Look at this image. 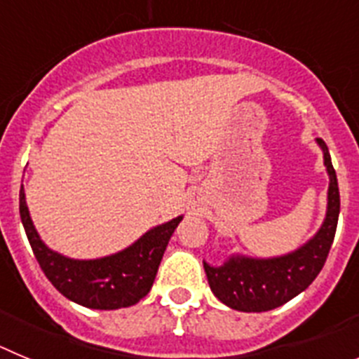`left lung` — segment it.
<instances>
[{
    "instance_id": "1",
    "label": "left lung",
    "mask_w": 359,
    "mask_h": 359,
    "mask_svg": "<svg viewBox=\"0 0 359 359\" xmlns=\"http://www.w3.org/2000/svg\"><path fill=\"white\" fill-rule=\"evenodd\" d=\"M323 151V161L329 172L327 215L322 228L313 239L297 252L277 259H230L221 268H212L205 262V273L215 297L231 309L244 313H262L275 309L302 293L327 261L329 250L334 241L338 214H340V190L329 149L322 138L316 140Z\"/></svg>"
}]
</instances>
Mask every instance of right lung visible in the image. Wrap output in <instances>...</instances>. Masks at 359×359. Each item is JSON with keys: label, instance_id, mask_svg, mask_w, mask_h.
Segmentation results:
<instances>
[{"label": "right lung", "instance_id": "right-lung-1", "mask_svg": "<svg viewBox=\"0 0 359 359\" xmlns=\"http://www.w3.org/2000/svg\"><path fill=\"white\" fill-rule=\"evenodd\" d=\"M19 214L43 273L59 293L91 309L135 306L151 291L170 236L182 215L152 228L123 252L97 261H73L44 246L32 224L25 192H19Z\"/></svg>", "mask_w": 359, "mask_h": 359}]
</instances>
